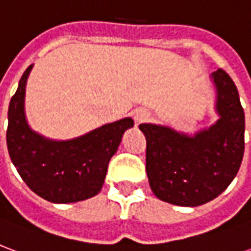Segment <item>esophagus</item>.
I'll list each match as a JSON object with an SVG mask.
<instances>
[{"instance_id":"obj_1","label":"esophagus","mask_w":251,"mask_h":251,"mask_svg":"<svg viewBox=\"0 0 251 251\" xmlns=\"http://www.w3.org/2000/svg\"><path fill=\"white\" fill-rule=\"evenodd\" d=\"M149 117H151V113H149L148 110L140 109V110H136V113H134V120H136L137 124L145 122Z\"/></svg>"}]
</instances>
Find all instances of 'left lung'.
I'll return each instance as SVG.
<instances>
[{
  "instance_id": "1",
  "label": "left lung",
  "mask_w": 251,
  "mask_h": 251,
  "mask_svg": "<svg viewBox=\"0 0 251 251\" xmlns=\"http://www.w3.org/2000/svg\"><path fill=\"white\" fill-rule=\"evenodd\" d=\"M216 110L210 129L194 137L165 126L142 124L147 138V175L153 194L171 204L196 207L215 199L239 171L245 151V113L226 71L212 72Z\"/></svg>"
}]
</instances>
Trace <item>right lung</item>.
I'll use <instances>...</instances> for the list:
<instances>
[{"label": "right lung", "instance_id": "add662e5", "mask_svg": "<svg viewBox=\"0 0 251 251\" xmlns=\"http://www.w3.org/2000/svg\"><path fill=\"white\" fill-rule=\"evenodd\" d=\"M30 68L23 74L9 103V156L25 184L43 199L74 203L93 198L103 185L110 158L124 133L134 122L124 118L70 141L47 140L30 130L25 120V83Z\"/></svg>", "mask_w": 251, "mask_h": 251}]
</instances>
